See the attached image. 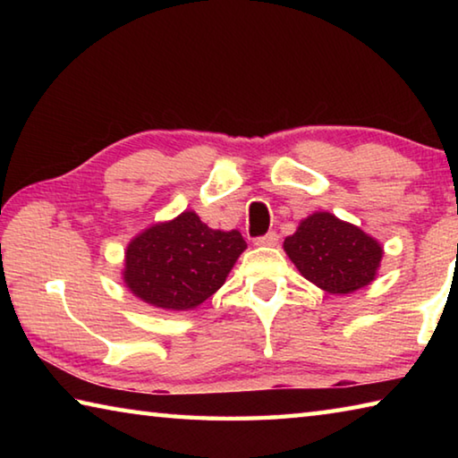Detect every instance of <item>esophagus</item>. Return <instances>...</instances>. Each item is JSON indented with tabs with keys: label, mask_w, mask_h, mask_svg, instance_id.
Segmentation results:
<instances>
[{
	"label": "esophagus",
	"mask_w": 458,
	"mask_h": 458,
	"mask_svg": "<svg viewBox=\"0 0 458 458\" xmlns=\"http://www.w3.org/2000/svg\"><path fill=\"white\" fill-rule=\"evenodd\" d=\"M276 242H278L276 232H267V234H262L254 240V244H259V246H275Z\"/></svg>",
	"instance_id": "obj_1"
}]
</instances>
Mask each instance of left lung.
<instances>
[{"instance_id": "1", "label": "left lung", "mask_w": 458, "mask_h": 458, "mask_svg": "<svg viewBox=\"0 0 458 458\" xmlns=\"http://www.w3.org/2000/svg\"><path fill=\"white\" fill-rule=\"evenodd\" d=\"M284 250L307 281L333 294L369 284L384 254L377 240L329 212H317L301 222L284 240Z\"/></svg>"}]
</instances>
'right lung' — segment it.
<instances>
[{"label": "right lung", "instance_id": "right-lung-1", "mask_svg": "<svg viewBox=\"0 0 458 458\" xmlns=\"http://www.w3.org/2000/svg\"><path fill=\"white\" fill-rule=\"evenodd\" d=\"M244 248L240 232L212 230L193 212H183L147 228L127 246L123 276L145 303L188 311L220 289Z\"/></svg>", "mask_w": 458, "mask_h": 458}]
</instances>
